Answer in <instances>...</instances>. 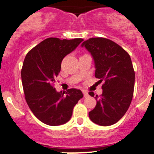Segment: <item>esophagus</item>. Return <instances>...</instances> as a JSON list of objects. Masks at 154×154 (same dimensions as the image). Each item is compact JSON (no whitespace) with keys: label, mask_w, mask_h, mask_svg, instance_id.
I'll use <instances>...</instances> for the list:
<instances>
[{"label":"esophagus","mask_w":154,"mask_h":154,"mask_svg":"<svg viewBox=\"0 0 154 154\" xmlns=\"http://www.w3.org/2000/svg\"><path fill=\"white\" fill-rule=\"evenodd\" d=\"M83 95H84V97L89 96V94H88V92H86V90H83Z\"/></svg>","instance_id":"1"}]
</instances>
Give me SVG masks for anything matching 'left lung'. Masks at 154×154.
<instances>
[{"label": "left lung", "instance_id": "8db88e82", "mask_svg": "<svg viewBox=\"0 0 154 154\" xmlns=\"http://www.w3.org/2000/svg\"><path fill=\"white\" fill-rule=\"evenodd\" d=\"M95 61L96 78L104 82L102 94L96 98L95 108L89 117L94 123L107 126L124 116L132 101L135 86V71L129 53L113 41L92 37L82 44ZM89 95L94 96L93 92Z\"/></svg>", "mask_w": 154, "mask_h": 154}]
</instances>
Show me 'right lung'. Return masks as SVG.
<instances>
[{
	"label": "right lung",
	"instance_id": "add662e5",
	"mask_svg": "<svg viewBox=\"0 0 154 154\" xmlns=\"http://www.w3.org/2000/svg\"><path fill=\"white\" fill-rule=\"evenodd\" d=\"M83 41L82 38L50 37L31 49L25 56L21 71L25 100L34 116L45 124L59 126L67 123L75 104L83 97L78 89H68L64 95L54 88L62 59Z\"/></svg>",
	"mask_w": 154,
	"mask_h": 154
}]
</instances>
